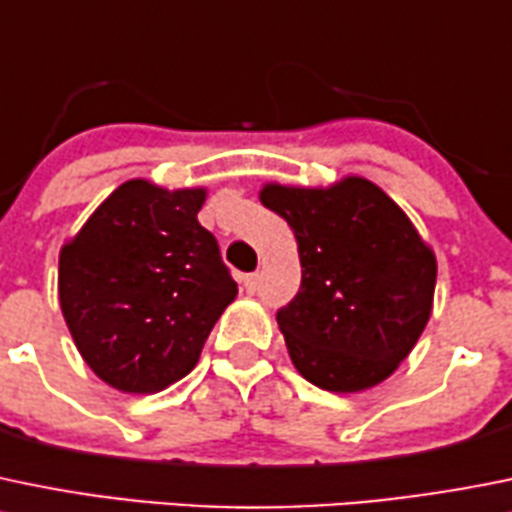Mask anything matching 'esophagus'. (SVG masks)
<instances>
[{
	"label": "esophagus",
	"mask_w": 512,
	"mask_h": 512,
	"mask_svg": "<svg viewBox=\"0 0 512 512\" xmlns=\"http://www.w3.org/2000/svg\"><path fill=\"white\" fill-rule=\"evenodd\" d=\"M242 285H245V290L250 292H257V285H260V275H257V272H252V275H245L242 277Z\"/></svg>",
	"instance_id": "esophagus-1"
}]
</instances>
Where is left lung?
Returning <instances> with one entry per match:
<instances>
[{
  "label": "left lung",
  "instance_id": "8db88e82",
  "mask_svg": "<svg viewBox=\"0 0 512 512\" xmlns=\"http://www.w3.org/2000/svg\"><path fill=\"white\" fill-rule=\"evenodd\" d=\"M260 200L300 252V290L277 310L300 375L330 393L393 375L428 325L438 275L413 222L362 177L327 190L267 185Z\"/></svg>",
  "mask_w": 512,
  "mask_h": 512
}]
</instances>
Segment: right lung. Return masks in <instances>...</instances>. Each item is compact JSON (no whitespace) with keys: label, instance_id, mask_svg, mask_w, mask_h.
Segmentation results:
<instances>
[{"label":"right lung","instance_id":"add662e5","mask_svg":"<svg viewBox=\"0 0 512 512\" xmlns=\"http://www.w3.org/2000/svg\"><path fill=\"white\" fill-rule=\"evenodd\" d=\"M205 190L119 185L59 255V305L84 362L122 393H157L200 360L237 282L197 222Z\"/></svg>","mask_w":512,"mask_h":512}]
</instances>
